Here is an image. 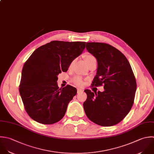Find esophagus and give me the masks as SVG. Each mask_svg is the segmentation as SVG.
Returning a JSON list of instances; mask_svg holds the SVG:
<instances>
[{
    "label": "esophagus",
    "mask_w": 154,
    "mask_h": 154,
    "mask_svg": "<svg viewBox=\"0 0 154 154\" xmlns=\"http://www.w3.org/2000/svg\"><path fill=\"white\" fill-rule=\"evenodd\" d=\"M77 93H80V92H82L83 91L82 90V89H79V88H77Z\"/></svg>",
    "instance_id": "1"
}]
</instances>
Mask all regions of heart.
<instances>
[{"mask_svg": "<svg viewBox=\"0 0 154 154\" xmlns=\"http://www.w3.org/2000/svg\"><path fill=\"white\" fill-rule=\"evenodd\" d=\"M85 61H86V63L88 62H89V61L93 60V59H96L95 57L93 55H92V54H86V55H85ZM72 63H73V62H72L71 63L70 66L72 65ZM72 82L74 83V85H75L76 86H79V87H82V86H83L85 85V80H84V79L82 77H80V76H76L74 78H73Z\"/></svg>", "mask_w": 154, "mask_h": 154, "instance_id": "1", "label": "heart"}]
</instances>
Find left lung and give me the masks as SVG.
Masks as SVG:
<instances>
[{"label": "left lung", "instance_id": "obj_1", "mask_svg": "<svg viewBox=\"0 0 154 154\" xmlns=\"http://www.w3.org/2000/svg\"><path fill=\"white\" fill-rule=\"evenodd\" d=\"M87 50L97 60V75L92 86L104 85V92L86 89L83 107L87 117L103 127H111L122 121L134 100L137 83L131 66L125 55L103 42H86Z\"/></svg>", "mask_w": 154, "mask_h": 154}]
</instances>
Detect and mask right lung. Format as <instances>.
I'll use <instances>...</instances> for the list:
<instances>
[{"instance_id":"1","label":"right lung","mask_w":154,"mask_h":154,"mask_svg":"<svg viewBox=\"0 0 154 154\" xmlns=\"http://www.w3.org/2000/svg\"><path fill=\"white\" fill-rule=\"evenodd\" d=\"M85 44L53 41L36 49L26 61L19 92L24 109L33 120L50 125L63 118L77 89L68 85L59 88L57 75L67 71L85 49Z\"/></svg>"}]
</instances>
